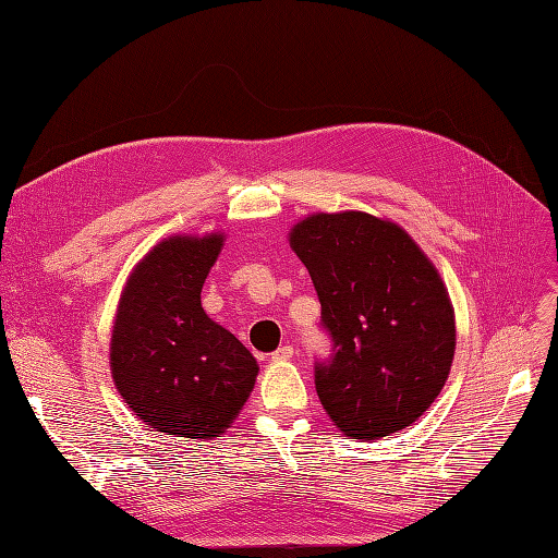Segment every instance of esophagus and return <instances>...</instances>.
I'll use <instances>...</instances> for the list:
<instances>
[{"label": "esophagus", "instance_id": "obj_1", "mask_svg": "<svg viewBox=\"0 0 558 558\" xmlns=\"http://www.w3.org/2000/svg\"><path fill=\"white\" fill-rule=\"evenodd\" d=\"M293 353H295L293 345H281V349H277V351L272 353V362H286V360H291Z\"/></svg>", "mask_w": 558, "mask_h": 558}]
</instances>
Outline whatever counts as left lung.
<instances>
[{
    "mask_svg": "<svg viewBox=\"0 0 558 558\" xmlns=\"http://www.w3.org/2000/svg\"><path fill=\"white\" fill-rule=\"evenodd\" d=\"M288 242L332 337V357L316 362L323 409L353 438L411 427L454 357V310L434 263L401 226L367 213L310 215Z\"/></svg>",
    "mask_w": 558,
    "mask_h": 558,
    "instance_id": "left-lung-1",
    "label": "left lung"
}]
</instances>
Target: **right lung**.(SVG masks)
I'll return each instance as SVG.
<instances>
[{
	"label": "right lung",
	"instance_id": "add662e5",
	"mask_svg": "<svg viewBox=\"0 0 558 558\" xmlns=\"http://www.w3.org/2000/svg\"><path fill=\"white\" fill-rule=\"evenodd\" d=\"M221 233L172 235L133 267L110 339V374L145 425L184 438H217L254 390L256 357L209 318L203 283Z\"/></svg>",
	"mask_w": 558,
	"mask_h": 558
}]
</instances>
